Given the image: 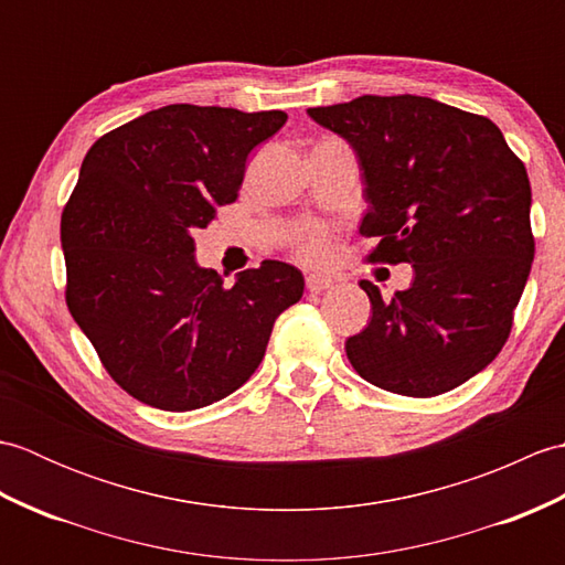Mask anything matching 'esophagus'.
Returning <instances> with one entry per match:
<instances>
[{
	"label": "esophagus",
	"instance_id": "34e87169",
	"mask_svg": "<svg viewBox=\"0 0 565 565\" xmlns=\"http://www.w3.org/2000/svg\"><path fill=\"white\" fill-rule=\"evenodd\" d=\"M306 286H308V291L320 294V291L330 289L332 279H330V276H322V274H308V276H306Z\"/></svg>",
	"mask_w": 565,
	"mask_h": 565
}]
</instances>
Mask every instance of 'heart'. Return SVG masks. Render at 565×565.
Instances as JSON below:
<instances>
[{
	"instance_id": "b5f03b06",
	"label": "heart",
	"mask_w": 565,
	"mask_h": 565,
	"mask_svg": "<svg viewBox=\"0 0 565 565\" xmlns=\"http://www.w3.org/2000/svg\"><path fill=\"white\" fill-rule=\"evenodd\" d=\"M291 245L296 255L303 262H322L330 252V235L326 231V225H320L316 221H303L291 231Z\"/></svg>"
}]
</instances>
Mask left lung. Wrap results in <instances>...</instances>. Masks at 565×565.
<instances>
[{"label":"left lung","instance_id":"1","mask_svg":"<svg viewBox=\"0 0 565 565\" xmlns=\"http://www.w3.org/2000/svg\"><path fill=\"white\" fill-rule=\"evenodd\" d=\"M308 116L354 148L364 177L359 233L369 262L413 264L391 301L359 281L371 322L344 342L374 386L431 398L483 371L512 330L534 259L524 162L486 116L415 94L316 106Z\"/></svg>","mask_w":565,"mask_h":565}]
</instances>
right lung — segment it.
<instances>
[{"label":"right lung","mask_w":565,"mask_h":565,"mask_svg":"<svg viewBox=\"0 0 565 565\" xmlns=\"http://www.w3.org/2000/svg\"><path fill=\"white\" fill-rule=\"evenodd\" d=\"M284 111L170 104L102 136L60 221L67 308L136 401L184 413L255 374L303 274L264 259L225 286L194 259V233L237 199L247 154Z\"/></svg>","instance_id":"1"}]
</instances>
